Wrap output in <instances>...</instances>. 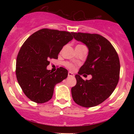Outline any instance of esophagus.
Wrapping results in <instances>:
<instances>
[{
    "label": "esophagus",
    "instance_id": "obj_1",
    "mask_svg": "<svg viewBox=\"0 0 134 134\" xmlns=\"http://www.w3.org/2000/svg\"><path fill=\"white\" fill-rule=\"evenodd\" d=\"M68 76L69 77H74V74L73 73H72L71 72H69Z\"/></svg>",
    "mask_w": 134,
    "mask_h": 134
}]
</instances>
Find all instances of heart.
<instances>
[{
	"label": "heart",
	"mask_w": 134,
	"mask_h": 134,
	"mask_svg": "<svg viewBox=\"0 0 134 134\" xmlns=\"http://www.w3.org/2000/svg\"><path fill=\"white\" fill-rule=\"evenodd\" d=\"M79 45H80V44H79ZM66 66H67V67H68L69 69H71V70H73V69H74V66L71 64H69V63H67V64H66Z\"/></svg>",
	"instance_id": "obj_1"
}]
</instances>
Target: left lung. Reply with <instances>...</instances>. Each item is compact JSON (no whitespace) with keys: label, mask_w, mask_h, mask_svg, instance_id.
<instances>
[{"label":"left lung","mask_w":134,"mask_h":134,"mask_svg":"<svg viewBox=\"0 0 134 134\" xmlns=\"http://www.w3.org/2000/svg\"><path fill=\"white\" fill-rule=\"evenodd\" d=\"M72 35L89 50L86 60L75 76L77 84L71 89L72 98L81 107H95L106 100L117 85L120 69L118 55L111 43L101 35L83 33ZM84 73L91 75L92 79L84 81L80 76Z\"/></svg>","instance_id":"left-lung-1"}]
</instances>
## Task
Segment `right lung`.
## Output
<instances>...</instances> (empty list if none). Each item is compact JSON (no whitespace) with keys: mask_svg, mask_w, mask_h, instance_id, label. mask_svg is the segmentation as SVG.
Instances as JSON below:
<instances>
[{"mask_svg":"<svg viewBox=\"0 0 134 134\" xmlns=\"http://www.w3.org/2000/svg\"><path fill=\"white\" fill-rule=\"evenodd\" d=\"M72 33L41 29L29 37L20 49L16 60L18 82L29 99L37 103L52 98L55 86L68 76L67 69L47 70L50 59L58 58L63 47L73 39Z\"/></svg>","mask_w":134,"mask_h":134,"instance_id":"add662e5","label":"right lung"}]
</instances>
